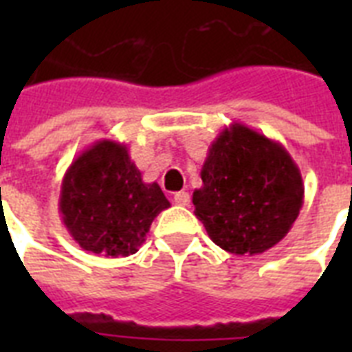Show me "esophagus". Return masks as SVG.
<instances>
[{
	"label": "esophagus",
	"instance_id": "1",
	"mask_svg": "<svg viewBox=\"0 0 352 352\" xmlns=\"http://www.w3.org/2000/svg\"><path fill=\"white\" fill-rule=\"evenodd\" d=\"M173 203L179 204V206H188V204H190V193L177 192L175 195H173Z\"/></svg>",
	"mask_w": 352,
	"mask_h": 352
}]
</instances>
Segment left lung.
<instances>
[{"label":"left lung","instance_id":"8db88e82","mask_svg":"<svg viewBox=\"0 0 352 352\" xmlns=\"http://www.w3.org/2000/svg\"><path fill=\"white\" fill-rule=\"evenodd\" d=\"M201 179L195 215L210 239L235 256L278 245L303 206V179L289 151L239 122L210 144Z\"/></svg>","mask_w":352,"mask_h":352}]
</instances>
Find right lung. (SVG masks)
Here are the masks:
<instances>
[{
    "label": "right lung",
    "mask_w": 352,
    "mask_h": 352,
    "mask_svg": "<svg viewBox=\"0 0 352 352\" xmlns=\"http://www.w3.org/2000/svg\"><path fill=\"white\" fill-rule=\"evenodd\" d=\"M58 206L63 225L84 250L126 257L146 241L170 201L157 182L142 181L126 144L104 138L71 162Z\"/></svg>",
    "instance_id": "1"
}]
</instances>
